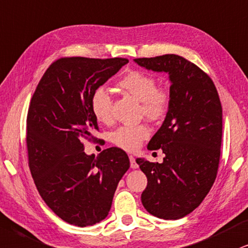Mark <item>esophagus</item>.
<instances>
[{
    "label": "esophagus",
    "instance_id": "1",
    "mask_svg": "<svg viewBox=\"0 0 248 248\" xmlns=\"http://www.w3.org/2000/svg\"><path fill=\"white\" fill-rule=\"evenodd\" d=\"M129 160H130V167L131 168H139V165H137L136 160L133 155H129Z\"/></svg>",
    "mask_w": 248,
    "mask_h": 248
}]
</instances>
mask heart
<instances>
[{"mask_svg": "<svg viewBox=\"0 0 248 248\" xmlns=\"http://www.w3.org/2000/svg\"><path fill=\"white\" fill-rule=\"evenodd\" d=\"M117 87L140 102V113L151 121H160L167 117L171 106V93L166 88L156 87V80L145 72L131 70L118 80ZM90 109L98 122L108 124L112 117V101L108 90L97 88L90 97ZM150 131L145 124L124 126L112 134V142L124 151H135L147 139Z\"/></svg>", "mask_w": 248, "mask_h": 248, "instance_id": "heart-1", "label": "heart"}]
</instances>
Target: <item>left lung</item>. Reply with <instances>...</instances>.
I'll return each mask as SVG.
<instances>
[{
	"label": "left lung",
	"instance_id": "obj_1",
	"mask_svg": "<svg viewBox=\"0 0 248 248\" xmlns=\"http://www.w3.org/2000/svg\"><path fill=\"white\" fill-rule=\"evenodd\" d=\"M146 70L166 72L171 106L147 149H161L164 161L136 159L146 175L142 203L150 214L178 220L207 196L217 175L222 143V105L207 73L178 55L136 58Z\"/></svg>",
	"mask_w": 248,
	"mask_h": 248
}]
</instances>
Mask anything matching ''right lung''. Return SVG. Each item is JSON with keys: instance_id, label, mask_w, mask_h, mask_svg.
I'll return each mask as SVG.
<instances>
[{"instance_id": "add662e5", "label": "right lung", "mask_w": 248, "mask_h": 248, "mask_svg": "<svg viewBox=\"0 0 248 248\" xmlns=\"http://www.w3.org/2000/svg\"><path fill=\"white\" fill-rule=\"evenodd\" d=\"M129 62L127 58L64 57L45 72L27 113L28 166L40 196L62 220L77 227L108 216L119 181L129 168L119 147L84 152L95 140L90 97ZM97 140V139H96Z\"/></svg>"}]
</instances>
